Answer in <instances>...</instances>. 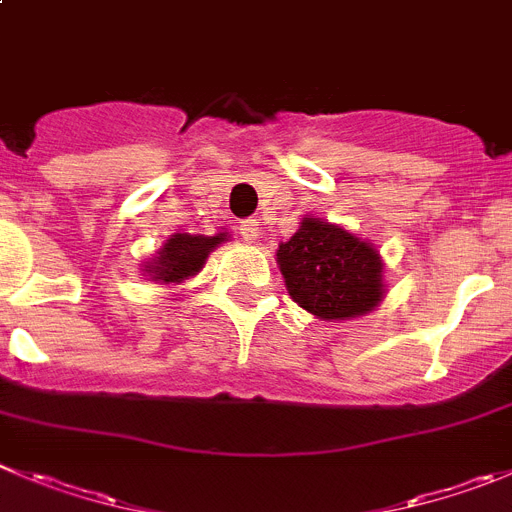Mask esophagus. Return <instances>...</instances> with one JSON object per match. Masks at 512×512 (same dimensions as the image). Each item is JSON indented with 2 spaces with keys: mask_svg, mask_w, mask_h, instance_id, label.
I'll list each match as a JSON object with an SVG mask.
<instances>
[{
  "mask_svg": "<svg viewBox=\"0 0 512 512\" xmlns=\"http://www.w3.org/2000/svg\"><path fill=\"white\" fill-rule=\"evenodd\" d=\"M238 233H241L243 241L253 243V241H256V238H259V223H256V220H253V218L241 220V223H238Z\"/></svg>",
  "mask_w": 512,
  "mask_h": 512,
  "instance_id": "1",
  "label": "esophagus"
}]
</instances>
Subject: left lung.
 Returning a JSON list of instances; mask_svg holds the SVG:
<instances>
[{
	"label": "left lung",
	"mask_w": 512,
	"mask_h": 512,
	"mask_svg": "<svg viewBox=\"0 0 512 512\" xmlns=\"http://www.w3.org/2000/svg\"><path fill=\"white\" fill-rule=\"evenodd\" d=\"M276 261L294 302L322 320L370 312L383 297L381 256L373 246L317 218L281 243Z\"/></svg>",
	"instance_id": "8db88e82"
}]
</instances>
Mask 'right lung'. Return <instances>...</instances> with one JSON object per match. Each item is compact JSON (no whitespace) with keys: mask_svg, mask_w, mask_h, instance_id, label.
<instances>
[{"mask_svg":"<svg viewBox=\"0 0 512 512\" xmlns=\"http://www.w3.org/2000/svg\"><path fill=\"white\" fill-rule=\"evenodd\" d=\"M225 241V233L218 236H190V233H175L170 241L164 243L154 264L147 266V274L152 281L162 284H180L187 276L198 274L203 269L208 253Z\"/></svg>","mask_w":512,"mask_h":512,"instance_id":"right-lung-1","label":"right lung"}]
</instances>
